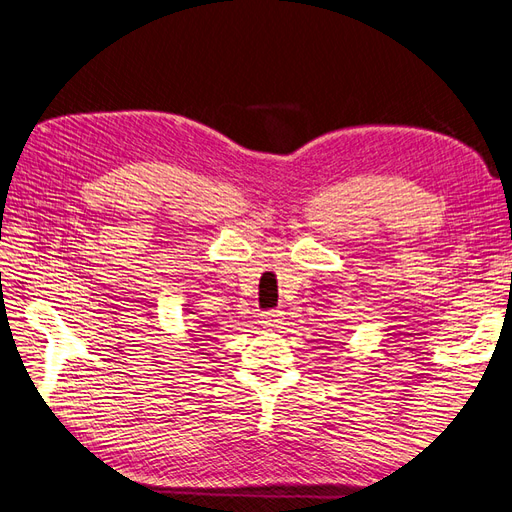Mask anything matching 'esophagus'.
<instances>
[{
  "label": "esophagus",
  "mask_w": 512,
  "mask_h": 512,
  "mask_svg": "<svg viewBox=\"0 0 512 512\" xmlns=\"http://www.w3.org/2000/svg\"><path fill=\"white\" fill-rule=\"evenodd\" d=\"M260 322L265 327H280L284 322V312H280V309H267V312L260 314Z\"/></svg>",
  "instance_id": "1"
}]
</instances>
